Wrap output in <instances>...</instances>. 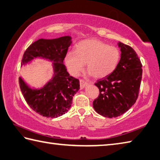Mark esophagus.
<instances>
[{"label":"esophagus","mask_w":160,"mask_h":160,"mask_svg":"<svg viewBox=\"0 0 160 160\" xmlns=\"http://www.w3.org/2000/svg\"><path fill=\"white\" fill-rule=\"evenodd\" d=\"M87 85H88V82H87L86 81H85L84 80H82V79L80 80V88L81 89L85 88V87L87 86Z\"/></svg>","instance_id":"34e87169"}]
</instances>
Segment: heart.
<instances>
[{
    "label": "heart",
    "mask_w": 160,
    "mask_h": 160,
    "mask_svg": "<svg viewBox=\"0 0 160 160\" xmlns=\"http://www.w3.org/2000/svg\"><path fill=\"white\" fill-rule=\"evenodd\" d=\"M120 57L121 52L118 48L99 40L88 39L78 43L75 52H68L65 62L72 75L79 74L87 63L89 75L101 79L114 72Z\"/></svg>",
    "instance_id": "obj_1"
}]
</instances>
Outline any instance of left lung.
Segmentation results:
<instances>
[{"instance_id": "8db88e82", "label": "left lung", "mask_w": 160, "mask_h": 160, "mask_svg": "<svg viewBox=\"0 0 160 160\" xmlns=\"http://www.w3.org/2000/svg\"><path fill=\"white\" fill-rule=\"evenodd\" d=\"M121 58L115 70L94 85L99 95L93 101L95 111L106 118H116L136 103L142 79V64L132 48L120 42Z\"/></svg>"}]
</instances>
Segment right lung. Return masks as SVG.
<instances>
[{"mask_svg":"<svg viewBox=\"0 0 160 160\" xmlns=\"http://www.w3.org/2000/svg\"><path fill=\"white\" fill-rule=\"evenodd\" d=\"M71 42V36L41 38L32 43L23 55L22 66L38 57L53 62V77L42 88H31L19 78L20 89L28 105L43 117L56 118L67 112L72 97L80 89L79 80L71 76L63 64Z\"/></svg>","mask_w":160,"mask_h":160,"instance_id":"add662e5","label":"right lung"}]
</instances>
